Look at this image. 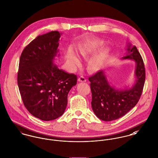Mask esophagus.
<instances>
[{
  "instance_id": "obj_1",
  "label": "esophagus",
  "mask_w": 158,
  "mask_h": 158,
  "mask_svg": "<svg viewBox=\"0 0 158 158\" xmlns=\"http://www.w3.org/2000/svg\"><path fill=\"white\" fill-rule=\"evenodd\" d=\"M78 81L79 82H86V79L84 76H81L78 78Z\"/></svg>"
}]
</instances>
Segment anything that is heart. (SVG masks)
Masks as SVG:
<instances>
[{
    "mask_svg": "<svg viewBox=\"0 0 158 158\" xmlns=\"http://www.w3.org/2000/svg\"><path fill=\"white\" fill-rule=\"evenodd\" d=\"M103 44V43L100 40H86L77 45L76 52L79 56L83 58H87L95 53ZM109 52V49L106 48L96 56L89 59L87 62V67L88 70L91 72H97L104 65ZM65 60L67 64L74 68L79 66L81 64L79 58L72 50H69L67 52Z\"/></svg>",
    "mask_w": 158,
    "mask_h": 158,
    "instance_id": "b5f03b06",
    "label": "heart"
}]
</instances>
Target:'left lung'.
<instances>
[{"label": "left lung", "instance_id": "8db88e82", "mask_svg": "<svg viewBox=\"0 0 158 158\" xmlns=\"http://www.w3.org/2000/svg\"><path fill=\"white\" fill-rule=\"evenodd\" d=\"M127 50V53L122 59H130L136 63V82L131 88L122 90L111 86L103 70L88 78L91 82L92 109L103 121L110 122L124 116L137 104L141 96L146 79L144 62L135 46L129 43Z\"/></svg>", "mask_w": 158, "mask_h": 158}]
</instances>
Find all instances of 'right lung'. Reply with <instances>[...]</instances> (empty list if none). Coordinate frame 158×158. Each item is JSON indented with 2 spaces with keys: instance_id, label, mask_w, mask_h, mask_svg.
Here are the masks:
<instances>
[{
  "instance_id": "right-lung-1",
  "label": "right lung",
  "mask_w": 158,
  "mask_h": 158,
  "mask_svg": "<svg viewBox=\"0 0 158 158\" xmlns=\"http://www.w3.org/2000/svg\"><path fill=\"white\" fill-rule=\"evenodd\" d=\"M61 35L51 31L37 36L20 58L17 83L22 101L32 115L44 121L64 114L68 94L77 83L76 75L59 69L53 62Z\"/></svg>"
}]
</instances>
